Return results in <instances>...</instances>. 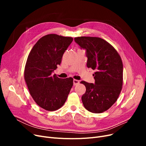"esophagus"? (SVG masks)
<instances>
[{
    "mask_svg": "<svg viewBox=\"0 0 146 146\" xmlns=\"http://www.w3.org/2000/svg\"><path fill=\"white\" fill-rule=\"evenodd\" d=\"M79 80H76V79H74L73 80V85L74 86H76V85H78V84L79 83Z\"/></svg>",
    "mask_w": 146,
    "mask_h": 146,
    "instance_id": "esophagus-1",
    "label": "esophagus"
}]
</instances>
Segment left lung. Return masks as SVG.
I'll return each mask as SVG.
<instances>
[{"label":"left lung","mask_w":146,"mask_h":146,"mask_svg":"<svg viewBox=\"0 0 146 146\" xmlns=\"http://www.w3.org/2000/svg\"><path fill=\"white\" fill-rule=\"evenodd\" d=\"M80 47L86 50L87 67L96 70L95 84L82 81L86 92L82 96L85 108L93 113L108 110L117 100L123 83L121 58L112 45L102 38L92 36L74 38Z\"/></svg>","instance_id":"left-lung-1"}]
</instances>
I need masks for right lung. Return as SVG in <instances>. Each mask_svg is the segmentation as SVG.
<instances>
[{
	"mask_svg": "<svg viewBox=\"0 0 146 146\" xmlns=\"http://www.w3.org/2000/svg\"><path fill=\"white\" fill-rule=\"evenodd\" d=\"M72 37L46 35L31 50L24 70V79L36 104L49 111L58 110L65 103L73 85V79H60L54 70L60 65Z\"/></svg>",
	"mask_w": 146,
	"mask_h": 146,
	"instance_id": "add662e5",
	"label": "right lung"
}]
</instances>
